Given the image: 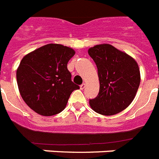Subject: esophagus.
Segmentation results:
<instances>
[{"mask_svg":"<svg viewBox=\"0 0 159 159\" xmlns=\"http://www.w3.org/2000/svg\"><path fill=\"white\" fill-rule=\"evenodd\" d=\"M85 87H86V84H85V83H82V84L81 85V86H80V89L83 90L85 88Z\"/></svg>","mask_w":159,"mask_h":159,"instance_id":"1","label":"esophagus"}]
</instances>
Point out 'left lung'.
<instances>
[{
  "mask_svg": "<svg viewBox=\"0 0 159 159\" xmlns=\"http://www.w3.org/2000/svg\"><path fill=\"white\" fill-rule=\"evenodd\" d=\"M88 54L96 62L100 82L98 96L90 100L91 108L103 116H113L133 102L140 84L135 60L108 43L95 45Z\"/></svg>",
  "mask_w": 159,
  "mask_h": 159,
  "instance_id": "8db88e82",
  "label": "left lung"
}]
</instances>
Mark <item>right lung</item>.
Wrapping results in <instances>:
<instances>
[{
	"mask_svg": "<svg viewBox=\"0 0 159 159\" xmlns=\"http://www.w3.org/2000/svg\"><path fill=\"white\" fill-rule=\"evenodd\" d=\"M74 54L72 48L48 43L22 58L16 79L21 97L31 110L43 116L64 110L71 93L79 89L67 67Z\"/></svg>",
	"mask_w": 159,
	"mask_h": 159,
	"instance_id": "right-lung-1",
	"label": "right lung"
}]
</instances>
